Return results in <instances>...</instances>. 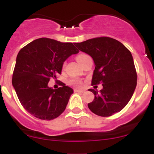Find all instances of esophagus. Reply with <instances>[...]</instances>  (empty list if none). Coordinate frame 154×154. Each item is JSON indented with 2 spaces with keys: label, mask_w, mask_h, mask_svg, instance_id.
<instances>
[{
  "label": "esophagus",
  "mask_w": 154,
  "mask_h": 154,
  "mask_svg": "<svg viewBox=\"0 0 154 154\" xmlns=\"http://www.w3.org/2000/svg\"><path fill=\"white\" fill-rule=\"evenodd\" d=\"M74 91L75 92V93H85V90H83V89H75L74 90Z\"/></svg>",
  "instance_id": "34e87169"
}]
</instances>
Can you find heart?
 I'll return each mask as SVG.
<instances>
[{"label": "heart", "mask_w": 154, "mask_h": 154, "mask_svg": "<svg viewBox=\"0 0 154 154\" xmlns=\"http://www.w3.org/2000/svg\"><path fill=\"white\" fill-rule=\"evenodd\" d=\"M86 56H87V55H85V54H79V55H78V56H77V58H76V59H77V62H78L79 64H80L81 62H82V59H84V58ZM69 83H70V84H72V85H78V86L82 85V82H81L79 79H75V78L70 79Z\"/></svg>", "instance_id": "1"}]
</instances>
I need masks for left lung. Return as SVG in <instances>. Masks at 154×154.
Returning a JSON list of instances; mask_svg holds the SVG:
<instances>
[{
    "mask_svg": "<svg viewBox=\"0 0 154 154\" xmlns=\"http://www.w3.org/2000/svg\"><path fill=\"white\" fill-rule=\"evenodd\" d=\"M75 45L94 61L92 85H103L100 91L89 89L95 95L94 100L88 104L90 110L100 116L119 112L131 99L137 85V73L130 51L119 41L108 37L75 43Z\"/></svg>",
    "mask_w": 154,
    "mask_h": 154,
    "instance_id": "left-lung-1",
    "label": "left lung"
}]
</instances>
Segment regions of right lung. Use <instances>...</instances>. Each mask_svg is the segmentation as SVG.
I'll return each mask as SVG.
<instances>
[{"instance_id":"1","label":"right lung","mask_w":154,"mask_h":154,"mask_svg":"<svg viewBox=\"0 0 154 154\" xmlns=\"http://www.w3.org/2000/svg\"><path fill=\"white\" fill-rule=\"evenodd\" d=\"M79 51L72 43L42 38L19 51L12 77V85L23 107L38 119L51 120L66 109L72 88L48 87L51 79L61 73L63 62Z\"/></svg>"}]
</instances>
